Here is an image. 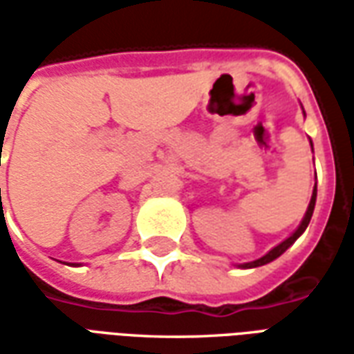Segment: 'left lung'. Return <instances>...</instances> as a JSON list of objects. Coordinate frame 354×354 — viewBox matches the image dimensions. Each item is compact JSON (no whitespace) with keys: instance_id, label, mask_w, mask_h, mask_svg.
I'll return each mask as SVG.
<instances>
[{"instance_id":"obj_1","label":"left lung","mask_w":354,"mask_h":354,"mask_svg":"<svg viewBox=\"0 0 354 354\" xmlns=\"http://www.w3.org/2000/svg\"><path fill=\"white\" fill-rule=\"evenodd\" d=\"M313 147V144H311ZM315 203H317V184H315V187H313V195H311V201H309V207H307V212H305L304 220H301V223H299V227H297L292 235H290L286 241H282L281 245H277L274 248H271L269 252L266 254V256H261L260 260H254V261H248V263H241L239 267H243V269H252V267H260V266H266V263H269V261L277 260L281 254H284L286 250H288L290 246L296 243V239L304 233L305 230H307V225H309V222H311V216H313V210H315Z\"/></svg>"}]
</instances>
